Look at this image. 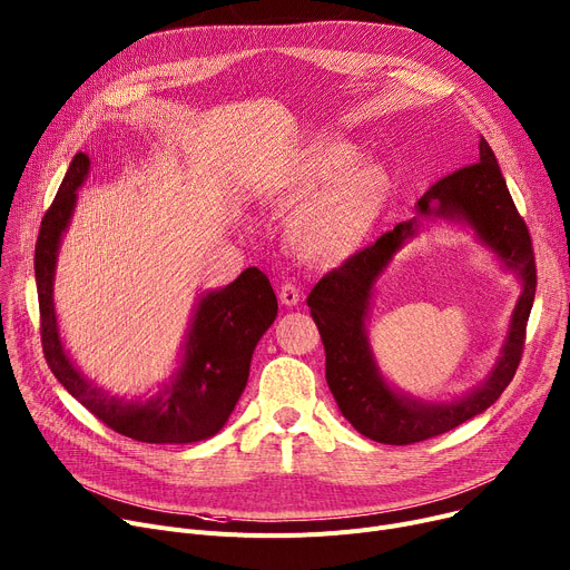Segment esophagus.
<instances>
[{
	"label": "esophagus",
	"mask_w": 570,
	"mask_h": 570,
	"mask_svg": "<svg viewBox=\"0 0 570 570\" xmlns=\"http://www.w3.org/2000/svg\"><path fill=\"white\" fill-rule=\"evenodd\" d=\"M279 299H282L284 307H295L297 302H299V288L295 284H291V282H284L279 286Z\"/></svg>",
	"instance_id": "1"
}]
</instances>
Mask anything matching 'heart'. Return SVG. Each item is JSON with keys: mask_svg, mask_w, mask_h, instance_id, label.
<instances>
[{"mask_svg": "<svg viewBox=\"0 0 570 570\" xmlns=\"http://www.w3.org/2000/svg\"><path fill=\"white\" fill-rule=\"evenodd\" d=\"M357 163L355 146L330 141L307 148L279 178V206L308 199L288 226V243L297 256L316 263L346 258L383 217L392 178L381 165Z\"/></svg>", "mask_w": 570, "mask_h": 570, "instance_id": "obj_1", "label": "heart"}]
</instances>
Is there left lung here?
<instances>
[{
	"label": "left lung",
	"mask_w": 570,
	"mask_h": 570,
	"mask_svg": "<svg viewBox=\"0 0 570 570\" xmlns=\"http://www.w3.org/2000/svg\"><path fill=\"white\" fill-rule=\"evenodd\" d=\"M422 215L461 217L479 238L520 275L522 295L511 316L502 357L483 387L453 403H422L392 392L375 368L364 318L373 282L394 252L414 234V222L396 224L373 245L355 252L341 268L327 273L309 293L307 305L325 346V381L357 433L383 444H414L465 424L500 399L522 357L529 312L537 295L532 238L520 217L495 154L481 137L479 163L433 183L416 204Z\"/></svg>",
	"instance_id": "left-lung-1"
}]
</instances>
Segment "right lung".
Here are the masks:
<instances>
[{
	"instance_id": "add662e5",
	"label": "right lung",
	"mask_w": 570,
	"mask_h": 570,
	"mask_svg": "<svg viewBox=\"0 0 570 570\" xmlns=\"http://www.w3.org/2000/svg\"><path fill=\"white\" fill-rule=\"evenodd\" d=\"M87 171L89 156L78 154L43 215L36 240L33 271L46 362L68 394L111 431L148 444L206 440L229 420L247 385L252 353L277 316L275 291L258 268H247L234 284L204 295L187 336L183 366L171 387H165L158 399L135 403L94 387L68 360L52 305L59 240L78 199L75 189L82 185Z\"/></svg>"
}]
</instances>
